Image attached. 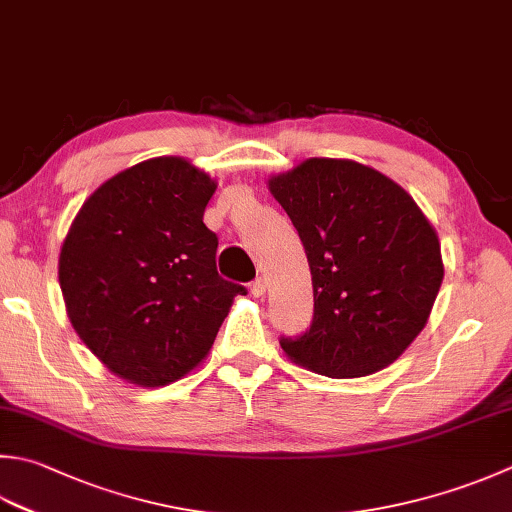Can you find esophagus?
Here are the masks:
<instances>
[{"label":"esophagus","instance_id":"1","mask_svg":"<svg viewBox=\"0 0 512 512\" xmlns=\"http://www.w3.org/2000/svg\"><path fill=\"white\" fill-rule=\"evenodd\" d=\"M250 293H253V297H264L266 295V279L257 277L255 282L250 284Z\"/></svg>","mask_w":512,"mask_h":512}]
</instances>
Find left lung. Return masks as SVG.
I'll return each mask as SVG.
<instances>
[{
  "instance_id": "left-lung-1",
  "label": "left lung",
  "mask_w": 512,
  "mask_h": 512,
  "mask_svg": "<svg viewBox=\"0 0 512 512\" xmlns=\"http://www.w3.org/2000/svg\"><path fill=\"white\" fill-rule=\"evenodd\" d=\"M302 239L315 313L288 359L350 379L390 366L422 333L444 279L433 224L406 190L353 159L310 157L268 179Z\"/></svg>"
}]
</instances>
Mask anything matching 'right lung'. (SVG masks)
Wrapping results in <instances>:
<instances>
[{"label":"right lung","mask_w":512,"mask_h":512,"mask_svg":"<svg viewBox=\"0 0 512 512\" xmlns=\"http://www.w3.org/2000/svg\"><path fill=\"white\" fill-rule=\"evenodd\" d=\"M215 179L184 157H153L106 179L59 253L70 324L110 373L159 388L204 362L246 288L215 266L204 224Z\"/></svg>","instance_id":"add662e5"}]
</instances>
